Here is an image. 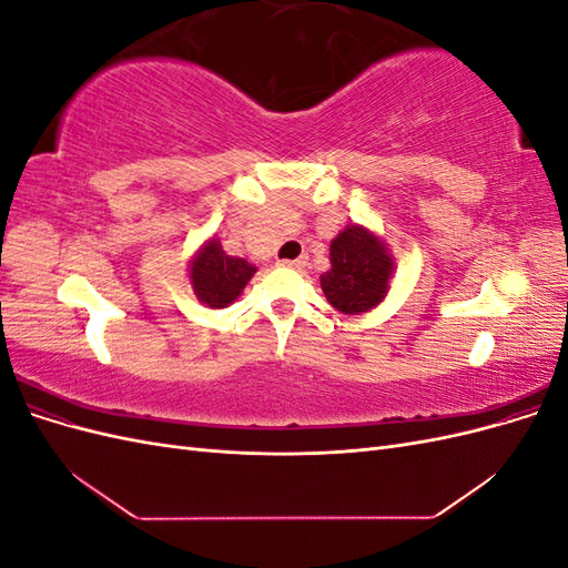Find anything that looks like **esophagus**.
Returning a JSON list of instances; mask_svg holds the SVG:
<instances>
[{
  "label": "esophagus",
  "mask_w": 568,
  "mask_h": 568,
  "mask_svg": "<svg viewBox=\"0 0 568 568\" xmlns=\"http://www.w3.org/2000/svg\"><path fill=\"white\" fill-rule=\"evenodd\" d=\"M305 263H307V257H305V255L296 257V261H277V265H282V267H296V270L305 267Z\"/></svg>",
  "instance_id": "34e87169"
}]
</instances>
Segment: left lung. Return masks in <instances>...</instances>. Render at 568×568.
<instances>
[{
  "mask_svg": "<svg viewBox=\"0 0 568 568\" xmlns=\"http://www.w3.org/2000/svg\"><path fill=\"white\" fill-rule=\"evenodd\" d=\"M332 267L320 274L326 301L343 315H363L379 305L395 272L384 239L365 225L341 230L329 246Z\"/></svg>",
  "mask_w": 568,
  "mask_h": 568,
  "instance_id": "8db88e82",
  "label": "left lung"
}]
</instances>
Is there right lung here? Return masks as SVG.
<instances>
[{"instance_id":"right-lung-1","label":"right lung","mask_w":568,"mask_h":568,"mask_svg":"<svg viewBox=\"0 0 568 568\" xmlns=\"http://www.w3.org/2000/svg\"><path fill=\"white\" fill-rule=\"evenodd\" d=\"M186 270L194 296L209 307L232 305L242 296V291L257 272V267L248 263L246 257L227 255V251H222V244L215 234L205 239L196 248Z\"/></svg>"}]
</instances>
